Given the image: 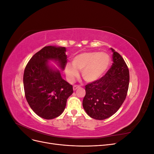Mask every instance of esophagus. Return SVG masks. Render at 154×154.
<instances>
[{
    "instance_id": "34e87169",
    "label": "esophagus",
    "mask_w": 154,
    "mask_h": 154,
    "mask_svg": "<svg viewBox=\"0 0 154 154\" xmlns=\"http://www.w3.org/2000/svg\"><path fill=\"white\" fill-rule=\"evenodd\" d=\"M80 85H74V86H73V90L74 91H76L77 88H80Z\"/></svg>"
}]
</instances>
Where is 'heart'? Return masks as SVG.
Segmentation results:
<instances>
[{
    "label": "heart",
    "mask_w": 154,
    "mask_h": 154,
    "mask_svg": "<svg viewBox=\"0 0 154 154\" xmlns=\"http://www.w3.org/2000/svg\"><path fill=\"white\" fill-rule=\"evenodd\" d=\"M110 62L109 55L104 52H87L76 56L72 60V65L67 64L66 72L69 79L72 81L82 71V77L87 82L98 80L109 67Z\"/></svg>",
    "instance_id": "obj_1"
}]
</instances>
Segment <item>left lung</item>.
Listing matches in <instances>:
<instances>
[{
	"instance_id": "1",
	"label": "left lung",
	"mask_w": 154,
	"mask_h": 154,
	"mask_svg": "<svg viewBox=\"0 0 154 154\" xmlns=\"http://www.w3.org/2000/svg\"><path fill=\"white\" fill-rule=\"evenodd\" d=\"M113 52V63L103 76L85 85L83 106L87 114L95 119L103 120L114 114L127 97L129 70L124 59Z\"/></svg>"
}]
</instances>
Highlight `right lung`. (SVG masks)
Segmentation results:
<instances>
[{"instance_id": "1", "label": "right lung", "mask_w": 154, "mask_h": 154, "mask_svg": "<svg viewBox=\"0 0 154 154\" xmlns=\"http://www.w3.org/2000/svg\"><path fill=\"white\" fill-rule=\"evenodd\" d=\"M66 51L64 47L45 46L32 56L24 70L23 82L26 100L35 114L44 119H54L61 115L73 92L72 86L48 62L54 60L63 69L67 62Z\"/></svg>"}]
</instances>
